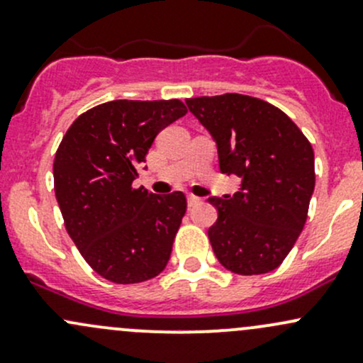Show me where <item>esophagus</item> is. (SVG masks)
<instances>
[{
  "mask_svg": "<svg viewBox=\"0 0 363 363\" xmlns=\"http://www.w3.org/2000/svg\"><path fill=\"white\" fill-rule=\"evenodd\" d=\"M186 199H188V207H195V205L200 203V199L195 195H188Z\"/></svg>",
  "mask_w": 363,
  "mask_h": 363,
  "instance_id": "34e87169",
  "label": "esophagus"
}]
</instances>
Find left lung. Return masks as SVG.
<instances>
[{
	"instance_id": "1",
	"label": "left lung",
	"mask_w": 363,
	"mask_h": 363,
	"mask_svg": "<svg viewBox=\"0 0 363 363\" xmlns=\"http://www.w3.org/2000/svg\"><path fill=\"white\" fill-rule=\"evenodd\" d=\"M216 142L219 170L240 177L239 191L211 196L208 228L225 269L258 276L277 269L295 246L314 191V152L283 111L258 98L221 94L186 100Z\"/></svg>"
}]
</instances>
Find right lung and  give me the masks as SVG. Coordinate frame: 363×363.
Returning <instances> with one entry per match:
<instances>
[{"label": "right lung", "instance_id": "1", "mask_svg": "<svg viewBox=\"0 0 363 363\" xmlns=\"http://www.w3.org/2000/svg\"><path fill=\"white\" fill-rule=\"evenodd\" d=\"M186 112L179 100L107 101L77 117L61 140L54 189L65 226L91 269L112 283L152 279L170 259L184 193L155 195L133 181L156 135Z\"/></svg>", "mask_w": 363, "mask_h": 363}]
</instances>
